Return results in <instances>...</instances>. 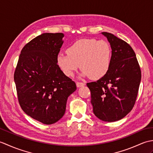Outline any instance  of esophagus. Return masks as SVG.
Segmentation results:
<instances>
[{
	"label": "esophagus",
	"mask_w": 153,
	"mask_h": 153,
	"mask_svg": "<svg viewBox=\"0 0 153 153\" xmlns=\"http://www.w3.org/2000/svg\"><path fill=\"white\" fill-rule=\"evenodd\" d=\"M85 84L84 83H82V82H76V85L77 87H83L85 85Z\"/></svg>",
	"instance_id": "esophagus-1"
}]
</instances>
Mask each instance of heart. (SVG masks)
Returning a JSON list of instances; mask_svg holds the SVG:
<instances>
[{
	"mask_svg": "<svg viewBox=\"0 0 153 153\" xmlns=\"http://www.w3.org/2000/svg\"><path fill=\"white\" fill-rule=\"evenodd\" d=\"M67 54L57 56L58 68L68 77L73 76L80 68L82 76L98 79L105 76L111 64L112 50L105 41L83 39L75 42L66 49Z\"/></svg>",
	"mask_w": 153,
	"mask_h": 153,
	"instance_id": "b5f03b06",
	"label": "heart"
}]
</instances>
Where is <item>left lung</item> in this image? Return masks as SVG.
Wrapping results in <instances>:
<instances>
[{
    "label": "left lung",
    "mask_w": 153,
    "mask_h": 153,
    "mask_svg": "<svg viewBox=\"0 0 153 153\" xmlns=\"http://www.w3.org/2000/svg\"><path fill=\"white\" fill-rule=\"evenodd\" d=\"M112 48L111 64L105 76L87 83L91 91L93 113L105 122L121 120L132 110L141 79L134 51L126 41L112 33H102Z\"/></svg>",
    "instance_id": "1"
}]
</instances>
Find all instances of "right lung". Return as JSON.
I'll return each mask as SVG.
<instances>
[{
    "instance_id": "add662e5",
    "label": "right lung",
    "mask_w": 153,
    "mask_h": 153,
    "mask_svg": "<svg viewBox=\"0 0 153 153\" xmlns=\"http://www.w3.org/2000/svg\"><path fill=\"white\" fill-rule=\"evenodd\" d=\"M63 37L62 33H45L30 41L22 48L14 71L22 109L47 125L62 118L68 97L76 90V83L56 62Z\"/></svg>"
}]
</instances>
